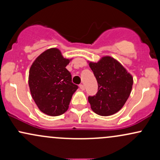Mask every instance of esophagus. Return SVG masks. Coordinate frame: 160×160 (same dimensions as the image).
Returning a JSON list of instances; mask_svg holds the SVG:
<instances>
[{"label":"esophagus","instance_id":"obj_1","mask_svg":"<svg viewBox=\"0 0 160 160\" xmlns=\"http://www.w3.org/2000/svg\"><path fill=\"white\" fill-rule=\"evenodd\" d=\"M79 86H80V89H81V90H84V89H85V86H84L83 84H80Z\"/></svg>","mask_w":160,"mask_h":160}]
</instances>
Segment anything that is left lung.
<instances>
[{
	"instance_id": "8db88e82",
	"label": "left lung",
	"mask_w": 160,
	"mask_h": 160,
	"mask_svg": "<svg viewBox=\"0 0 160 160\" xmlns=\"http://www.w3.org/2000/svg\"><path fill=\"white\" fill-rule=\"evenodd\" d=\"M98 82V92L88 97L91 108L100 116L117 113L126 102L133 85V78L115 58L104 56L98 62H89Z\"/></svg>"
}]
</instances>
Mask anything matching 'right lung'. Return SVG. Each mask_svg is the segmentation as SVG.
Masks as SVG:
<instances>
[{
  "label": "right lung",
  "instance_id": "1",
  "mask_svg": "<svg viewBox=\"0 0 160 160\" xmlns=\"http://www.w3.org/2000/svg\"><path fill=\"white\" fill-rule=\"evenodd\" d=\"M71 59L62 56L57 48L42 52L29 70L31 94L40 111L52 117L63 114L78 86L71 81L66 66Z\"/></svg>",
  "mask_w": 160,
  "mask_h": 160
}]
</instances>
